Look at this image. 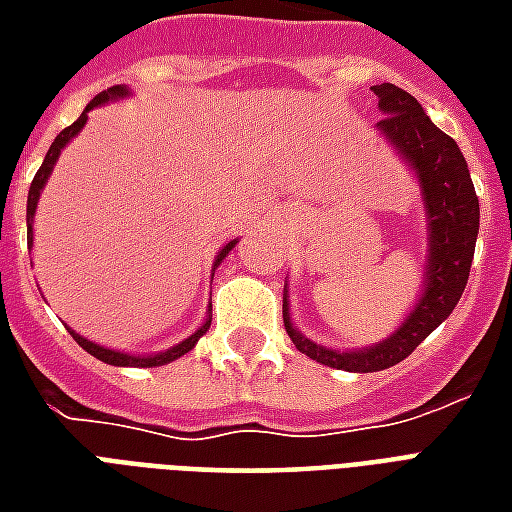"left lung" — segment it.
I'll return each instance as SVG.
<instances>
[{"label":"left lung","mask_w":512,"mask_h":512,"mask_svg":"<svg viewBox=\"0 0 512 512\" xmlns=\"http://www.w3.org/2000/svg\"><path fill=\"white\" fill-rule=\"evenodd\" d=\"M373 93L378 95V109L384 112L376 128L414 169L422 189L428 213V266L422 282L425 290L395 334L362 351H334L307 340L290 321L288 290L282 299L285 329L301 354L348 373H376L403 362L455 310L469 279L480 230V202L455 139L433 126L417 98L406 90L395 84H376Z\"/></svg>","instance_id":"1"}]
</instances>
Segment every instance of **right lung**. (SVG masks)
<instances>
[{"label":"right lung","mask_w":512,"mask_h":512,"mask_svg":"<svg viewBox=\"0 0 512 512\" xmlns=\"http://www.w3.org/2000/svg\"><path fill=\"white\" fill-rule=\"evenodd\" d=\"M128 95V87H109V90H104L101 95H95L93 101L87 104V109H84L82 115H79V120L73 123V126L62 128L60 134H57V139L51 142L49 153H46V158H43V164H40L38 175H35V180H32V186H29V197H27V244L32 246V219H35V208H38V200H40V191H43V186H46V180H49L51 169H54V164H57V158H60L62 147L71 142L73 136L79 134L84 128V123H87V115L93 112L95 106L106 104V101H115V98H126ZM238 244V241H230V244L222 246V252L216 255V263H213V268L222 263L224 257L230 255V249ZM208 326H211V318H205V323H202L197 332L191 334V337H186L183 343L172 345V348H167V351H161V354H150V356H134V354H123V351H112V348H104V345L93 343V340H87V337H82V334H76L71 329V337L76 340V343L82 345L84 351L90 356H95V359H101V362H106V365H115V367H158V365H167V362H175V359H180L183 354H189L191 348L197 345V340H200L202 334L208 332Z\"/></svg>","instance_id":"1"}]
</instances>
